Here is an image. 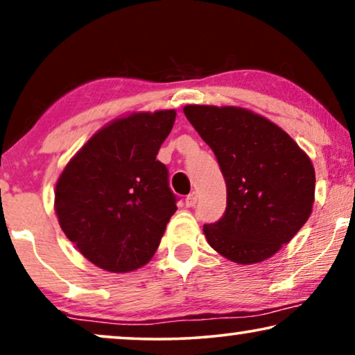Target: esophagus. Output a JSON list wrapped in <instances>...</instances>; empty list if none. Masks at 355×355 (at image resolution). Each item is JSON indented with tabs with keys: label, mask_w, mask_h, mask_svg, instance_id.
Returning <instances> with one entry per match:
<instances>
[{
	"label": "esophagus",
	"mask_w": 355,
	"mask_h": 355,
	"mask_svg": "<svg viewBox=\"0 0 355 355\" xmlns=\"http://www.w3.org/2000/svg\"><path fill=\"white\" fill-rule=\"evenodd\" d=\"M196 203H197V193L196 192H191L186 197V205L187 207H196Z\"/></svg>",
	"instance_id": "obj_1"
}]
</instances>
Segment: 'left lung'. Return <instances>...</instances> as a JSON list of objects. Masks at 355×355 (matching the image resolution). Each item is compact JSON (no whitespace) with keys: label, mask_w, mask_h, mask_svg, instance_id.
Masks as SVG:
<instances>
[{"label":"left lung","mask_w":355,"mask_h":355,"mask_svg":"<svg viewBox=\"0 0 355 355\" xmlns=\"http://www.w3.org/2000/svg\"><path fill=\"white\" fill-rule=\"evenodd\" d=\"M184 114L226 181L225 215L203 225L208 244L241 265L270 259L312 213V162L283 129L249 110L187 105Z\"/></svg>","instance_id":"obj_1"}]
</instances>
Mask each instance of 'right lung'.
I'll list each match as a JSON object with an SVG mask.
<instances>
[{
  "label": "right lung",
  "instance_id": "add662e5",
  "mask_svg": "<svg viewBox=\"0 0 355 355\" xmlns=\"http://www.w3.org/2000/svg\"><path fill=\"white\" fill-rule=\"evenodd\" d=\"M176 111L132 113L100 129L58 179L55 210L72 244L92 263L128 273L157 252L178 197L158 150Z\"/></svg>",
  "mask_w": 355,
  "mask_h": 355
}]
</instances>
